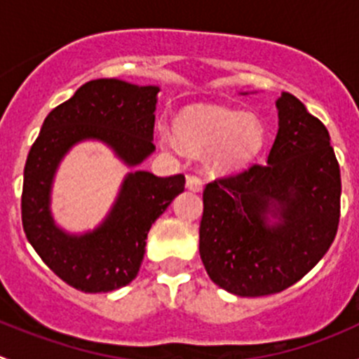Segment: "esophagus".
Wrapping results in <instances>:
<instances>
[{
    "label": "esophagus",
    "instance_id": "esophagus-1",
    "mask_svg": "<svg viewBox=\"0 0 359 359\" xmlns=\"http://www.w3.org/2000/svg\"><path fill=\"white\" fill-rule=\"evenodd\" d=\"M186 186H187V189H191V191H201L203 189L201 177L200 175H187Z\"/></svg>",
    "mask_w": 359,
    "mask_h": 359
}]
</instances>
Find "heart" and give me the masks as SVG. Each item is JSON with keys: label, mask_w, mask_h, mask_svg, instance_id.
<instances>
[{"label": "heart", "mask_w": 359, "mask_h": 359, "mask_svg": "<svg viewBox=\"0 0 359 359\" xmlns=\"http://www.w3.org/2000/svg\"><path fill=\"white\" fill-rule=\"evenodd\" d=\"M179 135L187 147L203 151L213 147L212 159L219 168H234L255 156L262 147L266 132L255 116L206 106L187 112L179 121ZM168 147L175 140L165 137Z\"/></svg>", "instance_id": "b5f03b06"}]
</instances>
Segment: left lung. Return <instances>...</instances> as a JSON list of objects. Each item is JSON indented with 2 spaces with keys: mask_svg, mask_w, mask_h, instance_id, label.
I'll list each match as a JSON object with an SVG mask.
<instances>
[{
  "mask_svg": "<svg viewBox=\"0 0 359 359\" xmlns=\"http://www.w3.org/2000/svg\"><path fill=\"white\" fill-rule=\"evenodd\" d=\"M280 130L267 163L219 177L203 191L200 255L215 285L271 295L302 280L334 243L340 168L323 123L292 93L276 102ZM280 222L269 228L266 213Z\"/></svg>",
  "mask_w": 359,
  "mask_h": 359,
  "instance_id": "obj_1",
  "label": "left lung"
}]
</instances>
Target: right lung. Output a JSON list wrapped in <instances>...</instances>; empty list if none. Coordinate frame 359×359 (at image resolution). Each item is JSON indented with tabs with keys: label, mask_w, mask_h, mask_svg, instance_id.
I'll return each instance as SVG.
<instances>
[{
	"label": "right lung",
	"mask_w": 359,
	"mask_h": 359,
	"mask_svg": "<svg viewBox=\"0 0 359 359\" xmlns=\"http://www.w3.org/2000/svg\"><path fill=\"white\" fill-rule=\"evenodd\" d=\"M158 86H137L119 79H93L46 116L24 168L22 226L29 243L62 281L86 293L111 292L137 276L147 233L186 177L135 172L126 177L106 222L85 236L57 229L48 210L50 184L60 158L83 139L107 142L128 165H139L154 151Z\"/></svg>",
	"instance_id": "add662e5"
}]
</instances>
